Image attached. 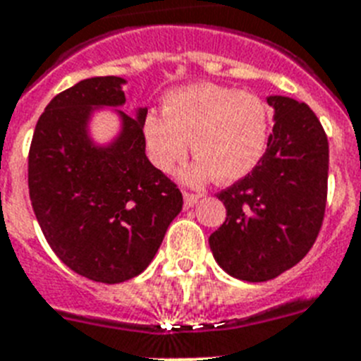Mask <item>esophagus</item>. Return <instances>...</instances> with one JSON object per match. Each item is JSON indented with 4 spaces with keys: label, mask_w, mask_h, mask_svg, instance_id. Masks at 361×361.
<instances>
[{
    "label": "esophagus",
    "mask_w": 361,
    "mask_h": 361,
    "mask_svg": "<svg viewBox=\"0 0 361 361\" xmlns=\"http://www.w3.org/2000/svg\"><path fill=\"white\" fill-rule=\"evenodd\" d=\"M200 195H193V193H184V208H193L195 204H199Z\"/></svg>",
    "instance_id": "1"
}]
</instances>
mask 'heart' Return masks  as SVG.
Returning a JSON list of instances; mask_svg holds the SVG:
<instances>
[{"label": "heart", "instance_id": "obj_1", "mask_svg": "<svg viewBox=\"0 0 361 361\" xmlns=\"http://www.w3.org/2000/svg\"><path fill=\"white\" fill-rule=\"evenodd\" d=\"M271 133V114L262 97L215 82H195L162 99V116L148 111L141 135L146 155L170 173L190 152L195 161L180 171L190 186L216 178L233 183L262 161Z\"/></svg>", "mask_w": 361, "mask_h": 361}]
</instances>
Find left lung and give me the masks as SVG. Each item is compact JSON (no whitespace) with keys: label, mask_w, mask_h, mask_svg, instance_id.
<instances>
[{"label":"left lung","mask_w":361,"mask_h":361,"mask_svg":"<svg viewBox=\"0 0 361 361\" xmlns=\"http://www.w3.org/2000/svg\"><path fill=\"white\" fill-rule=\"evenodd\" d=\"M273 133L250 175L220 191L226 222L212 233L216 264L238 280L266 282L307 255L327 199L329 145L305 103L269 95Z\"/></svg>","instance_id":"left-lung-1"}]
</instances>
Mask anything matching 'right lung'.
I'll use <instances>...</instances> for the list:
<instances>
[{
	"instance_id": "obj_1",
	"label": "right lung",
	"mask_w": 361,
	"mask_h": 361,
	"mask_svg": "<svg viewBox=\"0 0 361 361\" xmlns=\"http://www.w3.org/2000/svg\"><path fill=\"white\" fill-rule=\"evenodd\" d=\"M126 79L79 81L44 108L28 153V190L54 253L78 275L101 283L130 280L149 266L183 193L146 157L141 135L148 108L123 110ZM111 107L120 132L97 143L90 123Z\"/></svg>"
}]
</instances>
